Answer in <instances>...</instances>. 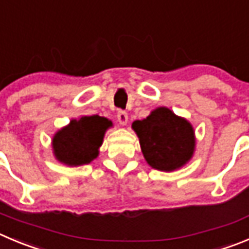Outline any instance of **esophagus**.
Segmentation results:
<instances>
[{
	"mask_svg": "<svg viewBox=\"0 0 249 249\" xmlns=\"http://www.w3.org/2000/svg\"><path fill=\"white\" fill-rule=\"evenodd\" d=\"M117 119H118V122H119V124H122V125L126 124V123H127V113H126V111H123V110L118 111Z\"/></svg>",
	"mask_w": 249,
	"mask_h": 249,
	"instance_id": "obj_1",
	"label": "esophagus"
}]
</instances>
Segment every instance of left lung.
Returning <instances> with one entry per match:
<instances>
[{"label": "left lung", "instance_id": "8db88e82", "mask_svg": "<svg viewBox=\"0 0 249 249\" xmlns=\"http://www.w3.org/2000/svg\"><path fill=\"white\" fill-rule=\"evenodd\" d=\"M131 127L138 135L146 162L157 171L179 169L194 156V127L167 107L153 109L145 119L132 123Z\"/></svg>", "mask_w": 249, "mask_h": 249}]
</instances>
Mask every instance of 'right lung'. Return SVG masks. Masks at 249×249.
<instances>
[{
    "label": "right lung",
    "mask_w": 249,
    "mask_h": 249,
    "mask_svg": "<svg viewBox=\"0 0 249 249\" xmlns=\"http://www.w3.org/2000/svg\"><path fill=\"white\" fill-rule=\"evenodd\" d=\"M111 126V120L99 115H83L70 120L66 126L55 132L51 140L55 160L69 167L90 163L98 157L104 135Z\"/></svg>",
    "instance_id": "add662e5"
}]
</instances>
